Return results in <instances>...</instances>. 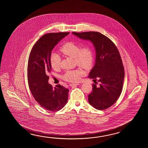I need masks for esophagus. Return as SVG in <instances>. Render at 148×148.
Returning <instances> with one entry per match:
<instances>
[{
  "label": "esophagus",
  "mask_w": 148,
  "mask_h": 148,
  "mask_svg": "<svg viewBox=\"0 0 148 148\" xmlns=\"http://www.w3.org/2000/svg\"><path fill=\"white\" fill-rule=\"evenodd\" d=\"M78 85H79V84H70V86L74 87V86H78Z\"/></svg>",
  "instance_id": "34e87169"
}]
</instances>
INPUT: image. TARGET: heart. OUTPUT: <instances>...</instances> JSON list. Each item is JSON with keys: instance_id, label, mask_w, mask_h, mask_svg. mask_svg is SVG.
Wrapping results in <instances>:
<instances>
[{"instance_id": "obj_1", "label": "heart", "mask_w": 148, "mask_h": 148, "mask_svg": "<svg viewBox=\"0 0 148 148\" xmlns=\"http://www.w3.org/2000/svg\"><path fill=\"white\" fill-rule=\"evenodd\" d=\"M60 52L66 57L74 58L77 65L85 69H90L94 62V54L92 47L85 45L81 47L79 44L73 42H68L63 44L60 49ZM51 66L54 70L58 69L60 66L61 59L57 54L52 53L50 58ZM84 73L81 69L67 71L62 78L69 82H77L81 78Z\"/></svg>"}]
</instances>
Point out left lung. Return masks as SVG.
Here are the masks:
<instances>
[{"label":"left lung","mask_w":148,"mask_h":148,"mask_svg":"<svg viewBox=\"0 0 148 148\" xmlns=\"http://www.w3.org/2000/svg\"><path fill=\"white\" fill-rule=\"evenodd\" d=\"M73 34L90 41L94 47L95 64L88 77L97 80L99 85L93 84L88 101L97 110H106L116 101L122 90L124 69L119 51L110 38L99 32H73Z\"/></svg>","instance_id":"obj_1"}]
</instances>
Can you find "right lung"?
I'll list each match as a JSON object with an SVG mask.
<instances>
[{
  "label": "right lung",
  "mask_w": 148,
  "mask_h": 148,
  "mask_svg": "<svg viewBox=\"0 0 148 148\" xmlns=\"http://www.w3.org/2000/svg\"><path fill=\"white\" fill-rule=\"evenodd\" d=\"M69 34L51 33L43 35L32 49L28 58L27 80L32 94L44 109L56 112L66 105L69 89L60 85L53 88L49 84L51 70L50 58L54 47Z\"/></svg>",
  "instance_id": "right-lung-1"
}]
</instances>
